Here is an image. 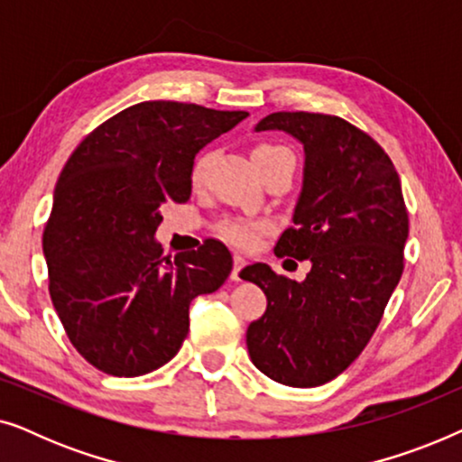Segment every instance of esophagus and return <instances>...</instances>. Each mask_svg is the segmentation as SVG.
Returning a JSON list of instances; mask_svg holds the SVG:
<instances>
[{"label": "esophagus", "instance_id": "obj_1", "mask_svg": "<svg viewBox=\"0 0 462 462\" xmlns=\"http://www.w3.org/2000/svg\"><path fill=\"white\" fill-rule=\"evenodd\" d=\"M245 267V258L242 256H233V271H231V280L239 282V271Z\"/></svg>", "mask_w": 462, "mask_h": 462}]
</instances>
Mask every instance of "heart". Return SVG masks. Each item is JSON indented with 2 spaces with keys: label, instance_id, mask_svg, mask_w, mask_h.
I'll return each instance as SVG.
<instances>
[{
  "label": "heart",
  "instance_id": "heart-1",
  "mask_svg": "<svg viewBox=\"0 0 462 462\" xmlns=\"http://www.w3.org/2000/svg\"><path fill=\"white\" fill-rule=\"evenodd\" d=\"M282 151H288V149L280 147V144H258V147L252 151V155L282 153ZM206 168H208V157H201L193 168V180H201ZM263 231H264L263 223H254V220H245V218H226L225 223H220L218 226L220 237L226 239V242L233 245H237V248H250V245H254Z\"/></svg>",
  "mask_w": 462,
  "mask_h": 462
}]
</instances>
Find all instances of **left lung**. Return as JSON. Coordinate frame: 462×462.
<instances>
[{
    "label": "left lung",
    "instance_id": "left-lung-1",
    "mask_svg": "<svg viewBox=\"0 0 462 462\" xmlns=\"http://www.w3.org/2000/svg\"><path fill=\"white\" fill-rule=\"evenodd\" d=\"M254 130H282L305 149L294 225L275 254L309 258L311 271L302 282L263 263L239 273L267 296L245 343L275 383L318 387L356 362L400 283L408 239L400 176L374 138L337 116L280 111Z\"/></svg>",
    "mask_w": 462,
    "mask_h": 462
}]
</instances>
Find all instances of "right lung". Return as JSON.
Here are the masks:
<instances>
[{"instance_id": "1", "label": "right lung", "mask_w": 462, "mask_h": 462, "mask_svg": "<svg viewBox=\"0 0 462 462\" xmlns=\"http://www.w3.org/2000/svg\"><path fill=\"white\" fill-rule=\"evenodd\" d=\"M245 117L144 100L100 124L69 157L43 256L62 328L94 368L113 376L162 368L187 338L191 300L229 277L233 258L217 239L170 261L155 231L163 206L191 198L199 149Z\"/></svg>"}]
</instances>
